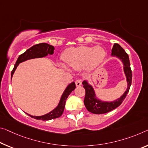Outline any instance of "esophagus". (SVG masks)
<instances>
[{"label": "esophagus", "instance_id": "obj_1", "mask_svg": "<svg viewBox=\"0 0 148 148\" xmlns=\"http://www.w3.org/2000/svg\"><path fill=\"white\" fill-rule=\"evenodd\" d=\"M75 84H76V86H80L82 84V79H77L76 81H75Z\"/></svg>", "mask_w": 148, "mask_h": 148}]
</instances>
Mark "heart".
Returning <instances> with one entry per match:
<instances>
[{
    "instance_id": "b5f03b06",
    "label": "heart",
    "mask_w": 148,
    "mask_h": 148,
    "mask_svg": "<svg viewBox=\"0 0 148 148\" xmlns=\"http://www.w3.org/2000/svg\"><path fill=\"white\" fill-rule=\"evenodd\" d=\"M106 57V51L101 47L94 48L79 46L66 49L62 58L64 62L75 70L83 69L84 66L93 68L103 62ZM64 66L63 64H60Z\"/></svg>"
}]
</instances>
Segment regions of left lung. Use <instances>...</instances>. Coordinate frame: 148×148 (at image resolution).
<instances>
[{
    "mask_svg": "<svg viewBox=\"0 0 148 148\" xmlns=\"http://www.w3.org/2000/svg\"><path fill=\"white\" fill-rule=\"evenodd\" d=\"M112 56H116L120 58L124 64V71L126 76L128 82L127 90L125 93L118 99L112 102H103L97 99L95 97L94 90L92 87L89 85L86 81H84L82 84L86 90V95L84 98V105L88 111L93 114H104L111 111L123 103V101L127 95L132 84V70L130 69V63L129 60L128 55L125 51L119 45V44L114 43L112 49Z\"/></svg>",
    "mask_w": 148,
    "mask_h": 148,
    "instance_id": "obj_1",
    "label": "left lung"
}]
</instances>
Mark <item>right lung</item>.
<instances>
[{"mask_svg": "<svg viewBox=\"0 0 148 148\" xmlns=\"http://www.w3.org/2000/svg\"><path fill=\"white\" fill-rule=\"evenodd\" d=\"M54 50H55V47H54L53 46L45 43L37 44L36 45L32 47L31 48L28 49L25 53H22V55H20L19 56V57H18L17 61H16L14 65V67L13 70H12L11 79L12 77L13 76V74L14 73L15 70L16 69V68H17L18 64H19L20 62L25 61V60L29 59H32V58H41L45 57V56L47 55H53L54 53ZM75 88H76V85H75L74 82H72L70 84V85L68 86L66 89L64 93H63L59 104H58V106L56 107L53 111L49 112L48 114H45V115L39 116H32L30 115V114H27L31 116L32 118L36 119L37 120L49 121L51 120V119L58 118V117H60L62 115L63 111H64L66 99L68 97H69V95L70 94V93H71Z\"/></svg>", "mask_w": 148, "mask_h": 148, "instance_id": "1", "label": "right lung"}]
</instances>
